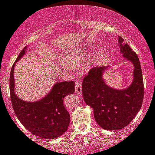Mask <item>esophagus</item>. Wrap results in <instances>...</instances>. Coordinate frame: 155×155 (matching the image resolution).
<instances>
[{"mask_svg": "<svg viewBox=\"0 0 155 155\" xmlns=\"http://www.w3.org/2000/svg\"><path fill=\"white\" fill-rule=\"evenodd\" d=\"M82 91V85L79 82H76V87H75V92L76 94H81Z\"/></svg>", "mask_w": 155, "mask_h": 155, "instance_id": "34e87169", "label": "esophagus"}]
</instances>
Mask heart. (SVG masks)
I'll return each mask as SVG.
<instances>
[{
  "label": "heart",
  "instance_id": "1",
  "mask_svg": "<svg viewBox=\"0 0 155 155\" xmlns=\"http://www.w3.org/2000/svg\"><path fill=\"white\" fill-rule=\"evenodd\" d=\"M84 58H85V54L82 52H73L70 57H69V61H65L63 62L64 66L65 67V68L68 69L71 68V64H76V63H81V62L83 61ZM92 61L89 60L86 61L85 62V64L86 66V68H89V67L91 65Z\"/></svg>",
  "mask_w": 155,
  "mask_h": 155
}]
</instances>
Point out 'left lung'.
I'll list each match as a JSON object with an SVG mask.
<instances>
[{
  "mask_svg": "<svg viewBox=\"0 0 155 155\" xmlns=\"http://www.w3.org/2000/svg\"><path fill=\"white\" fill-rule=\"evenodd\" d=\"M124 39L118 37L121 51L124 57L134 65V81L124 90H115L107 86L103 79L107 68L91 69L82 82V94L87 105L94 109L96 122L109 130H121L133 121L141 109L144 97V84L141 65L137 54Z\"/></svg>",
  "mask_w": 155,
  "mask_h": 155,
  "instance_id": "1",
  "label": "left lung"
}]
</instances>
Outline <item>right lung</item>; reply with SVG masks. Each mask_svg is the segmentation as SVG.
<instances>
[{"mask_svg": "<svg viewBox=\"0 0 155 155\" xmlns=\"http://www.w3.org/2000/svg\"><path fill=\"white\" fill-rule=\"evenodd\" d=\"M26 47L21 50L15 62L25 54ZM15 64L11 68L10 91L11 102L17 118L22 125L33 135L44 139L60 137L68 130L70 124V114L63 101L68 94H73L75 82H62L55 84L50 93L40 101L34 103L19 99L14 91L13 71Z\"/></svg>", "mask_w": 155, "mask_h": 155, "instance_id": "obj_1", "label": "right lung"}]
</instances>
